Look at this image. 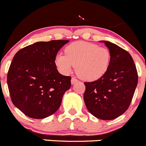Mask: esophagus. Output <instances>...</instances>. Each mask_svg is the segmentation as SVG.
<instances>
[{
    "mask_svg": "<svg viewBox=\"0 0 146 146\" xmlns=\"http://www.w3.org/2000/svg\"><path fill=\"white\" fill-rule=\"evenodd\" d=\"M76 82H78V79H76V78H75V77L72 78V80H71L72 84H74L76 83Z\"/></svg>",
    "mask_w": 146,
    "mask_h": 146,
    "instance_id": "obj_1",
    "label": "esophagus"
}]
</instances>
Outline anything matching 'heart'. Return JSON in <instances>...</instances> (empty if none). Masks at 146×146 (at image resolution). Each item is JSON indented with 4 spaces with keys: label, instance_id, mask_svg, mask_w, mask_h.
<instances>
[{
    "label": "heart",
    "instance_id": "1",
    "mask_svg": "<svg viewBox=\"0 0 146 146\" xmlns=\"http://www.w3.org/2000/svg\"><path fill=\"white\" fill-rule=\"evenodd\" d=\"M65 54L58 53L54 64L62 74H69L75 66L76 73L81 79L95 81L104 76L110 67L111 53L109 48L94 43L77 41L67 46Z\"/></svg>",
    "mask_w": 146,
    "mask_h": 146
}]
</instances>
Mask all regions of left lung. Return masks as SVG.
<instances>
[{
    "label": "left lung",
    "mask_w": 146,
    "mask_h": 146,
    "mask_svg": "<svg viewBox=\"0 0 146 146\" xmlns=\"http://www.w3.org/2000/svg\"><path fill=\"white\" fill-rule=\"evenodd\" d=\"M111 53L106 73L94 82H84V100L89 111L102 120H112L129 107L138 84V72L131 54L113 43L103 41Z\"/></svg>",
    "instance_id": "left-lung-1"
}]
</instances>
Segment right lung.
Here are the masks:
<instances>
[{
	"instance_id": "1",
	"label": "right lung",
	"mask_w": 146,
	"mask_h": 146,
	"mask_svg": "<svg viewBox=\"0 0 146 146\" xmlns=\"http://www.w3.org/2000/svg\"><path fill=\"white\" fill-rule=\"evenodd\" d=\"M68 42H37L14 56L7 83L13 104L26 116L44 119L55 113L61 105L72 78L59 73L54 58Z\"/></svg>"
}]
</instances>
